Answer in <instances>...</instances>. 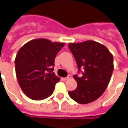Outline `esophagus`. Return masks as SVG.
I'll use <instances>...</instances> for the list:
<instances>
[{
  "label": "esophagus",
  "instance_id": "1",
  "mask_svg": "<svg viewBox=\"0 0 128 128\" xmlns=\"http://www.w3.org/2000/svg\"><path fill=\"white\" fill-rule=\"evenodd\" d=\"M70 78H72V76H71V75H69V76H68L67 78H62V80H64V81H67V80H68Z\"/></svg>",
  "mask_w": 128,
  "mask_h": 128
}]
</instances>
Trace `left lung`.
<instances>
[{"label":"left lung","instance_id":"left-lung-1","mask_svg":"<svg viewBox=\"0 0 128 128\" xmlns=\"http://www.w3.org/2000/svg\"><path fill=\"white\" fill-rule=\"evenodd\" d=\"M79 71L84 68L82 76H74L78 86L69 91L72 99L80 104L94 101L107 88L113 74V56L105 46L93 40L69 43Z\"/></svg>","mask_w":128,"mask_h":128}]
</instances>
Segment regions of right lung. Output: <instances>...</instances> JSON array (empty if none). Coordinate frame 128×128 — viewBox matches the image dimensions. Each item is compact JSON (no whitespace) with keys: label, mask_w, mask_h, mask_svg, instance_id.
Listing matches in <instances>:
<instances>
[{"label":"right lung","mask_w":128,"mask_h":128,"mask_svg":"<svg viewBox=\"0 0 128 128\" xmlns=\"http://www.w3.org/2000/svg\"><path fill=\"white\" fill-rule=\"evenodd\" d=\"M65 42L45 38L34 39L18 50L15 59V73L23 92L34 100H41L53 93L60 78L52 72L56 55Z\"/></svg>","instance_id":"right-lung-1"}]
</instances>
